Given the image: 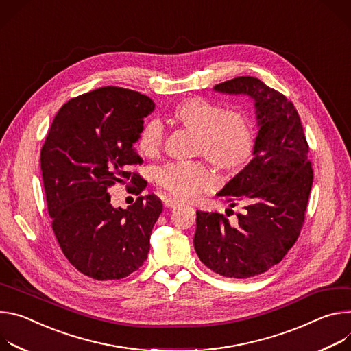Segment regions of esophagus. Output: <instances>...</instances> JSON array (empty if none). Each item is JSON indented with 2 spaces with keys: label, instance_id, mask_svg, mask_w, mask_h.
Masks as SVG:
<instances>
[{
  "label": "esophagus",
  "instance_id": "obj_1",
  "mask_svg": "<svg viewBox=\"0 0 351 351\" xmlns=\"http://www.w3.org/2000/svg\"><path fill=\"white\" fill-rule=\"evenodd\" d=\"M163 204L166 208L171 209V208H176L178 205V201L174 199V198H163Z\"/></svg>",
  "mask_w": 351,
  "mask_h": 351
}]
</instances>
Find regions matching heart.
Masks as SVG:
<instances>
[{
    "label": "heart",
    "instance_id": "1",
    "mask_svg": "<svg viewBox=\"0 0 351 351\" xmlns=\"http://www.w3.org/2000/svg\"><path fill=\"white\" fill-rule=\"evenodd\" d=\"M171 119L180 127L197 134L195 152L227 173L243 170L252 159L255 132L248 117L239 110H224L204 97H189L178 103ZM165 128L159 120L143 124L138 136L139 150L149 158L163 146ZM154 181L176 199H193L217 184L216 174L201 162L169 163L156 170Z\"/></svg>",
    "mask_w": 351,
    "mask_h": 351
}]
</instances>
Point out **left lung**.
Instances as JSON below:
<instances>
[{"mask_svg": "<svg viewBox=\"0 0 351 351\" xmlns=\"http://www.w3.org/2000/svg\"><path fill=\"white\" fill-rule=\"evenodd\" d=\"M213 90L248 96L258 134L252 160L217 192L230 208L243 204L244 212L231 223L220 213L197 210L193 247L215 274L247 279L278 265L297 241L314 174L300 115L286 96L254 76Z\"/></svg>", "mask_w": 351, "mask_h": 351, "instance_id": "1", "label": "left lung"}]
</instances>
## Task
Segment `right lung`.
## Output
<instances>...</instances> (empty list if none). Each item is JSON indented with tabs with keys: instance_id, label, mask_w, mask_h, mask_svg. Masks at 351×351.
I'll return each instance as SVG.
<instances>
[{
	"instance_id": "1",
	"label": "right lung",
	"mask_w": 351,
	"mask_h": 351,
	"mask_svg": "<svg viewBox=\"0 0 351 351\" xmlns=\"http://www.w3.org/2000/svg\"><path fill=\"white\" fill-rule=\"evenodd\" d=\"M154 110L139 92L104 86L71 99L57 112L40 152L49 213L66 259L96 280H119L147 258L150 234L163 205L154 195L139 197L127 209L114 208L108 188L142 178L131 165L143 119Z\"/></svg>"
}]
</instances>
